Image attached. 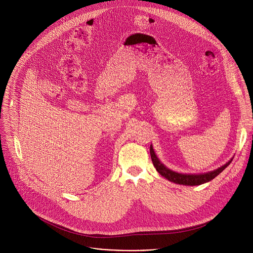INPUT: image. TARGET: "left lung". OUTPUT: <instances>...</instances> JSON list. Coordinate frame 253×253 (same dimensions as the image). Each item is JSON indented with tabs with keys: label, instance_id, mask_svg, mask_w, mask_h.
Returning <instances> with one entry per match:
<instances>
[{
	"label": "left lung",
	"instance_id": "8db88e82",
	"mask_svg": "<svg viewBox=\"0 0 253 253\" xmlns=\"http://www.w3.org/2000/svg\"><path fill=\"white\" fill-rule=\"evenodd\" d=\"M150 155L151 159L153 162L154 167L156 170L159 172L161 176L164 178L168 179L169 181L174 182L176 184L180 185H188V186H194V185H201L203 183L211 181L212 179H214L216 176L219 175L232 161L233 158H231L228 162H226L224 165L218 167L217 169H215L213 171H209L206 173H199V174H186V173H179L176 171H173L166 167L157 157L153 146L150 145Z\"/></svg>",
	"mask_w": 253,
	"mask_h": 253
}]
</instances>
